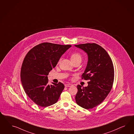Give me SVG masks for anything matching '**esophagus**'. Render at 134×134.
<instances>
[{
    "instance_id": "34e87169",
    "label": "esophagus",
    "mask_w": 134,
    "mask_h": 134,
    "mask_svg": "<svg viewBox=\"0 0 134 134\" xmlns=\"http://www.w3.org/2000/svg\"><path fill=\"white\" fill-rule=\"evenodd\" d=\"M73 86V85L72 84H70V83H67V84H65V87H71Z\"/></svg>"
}]
</instances>
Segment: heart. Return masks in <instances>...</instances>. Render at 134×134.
Here are the masks:
<instances>
[{
  "mask_svg": "<svg viewBox=\"0 0 134 134\" xmlns=\"http://www.w3.org/2000/svg\"><path fill=\"white\" fill-rule=\"evenodd\" d=\"M70 58H71V61H72L73 63H75L76 62H81L82 60V56H81V53H80L78 52H74L71 54Z\"/></svg>",
  "mask_w": 134,
  "mask_h": 134,
  "instance_id": "obj_1",
  "label": "heart"
}]
</instances>
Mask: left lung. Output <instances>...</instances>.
<instances>
[{
  "instance_id": "8db88e82",
  "label": "left lung",
  "mask_w": 134,
  "mask_h": 134,
  "mask_svg": "<svg viewBox=\"0 0 134 134\" xmlns=\"http://www.w3.org/2000/svg\"><path fill=\"white\" fill-rule=\"evenodd\" d=\"M87 53L88 61L82 79L88 80V86L77 85L75 100L78 105L91 109L100 104L112 88L114 68L112 60L105 49L95 43L75 45Z\"/></svg>"
}]
</instances>
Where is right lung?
<instances>
[{
    "label": "right lung",
    "instance_id": "obj_1",
    "mask_svg": "<svg viewBox=\"0 0 134 134\" xmlns=\"http://www.w3.org/2000/svg\"><path fill=\"white\" fill-rule=\"evenodd\" d=\"M71 47L43 43L26 54L21 68L20 80L25 92L37 105L46 107L58 101L64 85L60 82L49 85L47 76Z\"/></svg>",
    "mask_w": 134,
    "mask_h": 134
}]
</instances>
